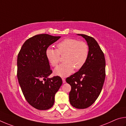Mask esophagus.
Here are the masks:
<instances>
[{
	"label": "esophagus",
	"mask_w": 126,
	"mask_h": 126,
	"mask_svg": "<svg viewBox=\"0 0 126 126\" xmlns=\"http://www.w3.org/2000/svg\"><path fill=\"white\" fill-rule=\"evenodd\" d=\"M62 80H63V83H65L66 81H65V78H62Z\"/></svg>",
	"instance_id": "esophagus-1"
}]
</instances>
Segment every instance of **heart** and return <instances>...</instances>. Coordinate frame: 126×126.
Instances as JSON below:
<instances>
[{
	"label": "heart",
	"instance_id": "b5f03b06",
	"mask_svg": "<svg viewBox=\"0 0 126 126\" xmlns=\"http://www.w3.org/2000/svg\"><path fill=\"white\" fill-rule=\"evenodd\" d=\"M57 49L48 47L46 56L52 67H56L60 61V55L64 63L55 70V72L61 76H68L75 70L82 68L86 63L89 55V47L85 41L75 39L67 38L56 45Z\"/></svg>",
	"mask_w": 126,
	"mask_h": 126
}]
</instances>
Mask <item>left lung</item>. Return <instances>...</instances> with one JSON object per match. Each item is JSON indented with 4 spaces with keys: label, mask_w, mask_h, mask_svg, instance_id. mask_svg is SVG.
Instances as JSON below:
<instances>
[{
    "label": "left lung",
    "mask_w": 126,
    "mask_h": 126,
    "mask_svg": "<svg viewBox=\"0 0 126 126\" xmlns=\"http://www.w3.org/2000/svg\"><path fill=\"white\" fill-rule=\"evenodd\" d=\"M85 38L89 47V55L85 65L66 78L71 85L69 100L74 107L84 109L95 102L102 89L106 76L105 55L93 37L79 34Z\"/></svg>",
    "instance_id": "obj_1"
}]
</instances>
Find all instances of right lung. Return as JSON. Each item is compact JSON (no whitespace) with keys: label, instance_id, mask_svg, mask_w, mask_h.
Segmentation results:
<instances>
[{"label":"right lung","instance_id":"add662e5","mask_svg":"<svg viewBox=\"0 0 126 126\" xmlns=\"http://www.w3.org/2000/svg\"><path fill=\"white\" fill-rule=\"evenodd\" d=\"M60 36L43 34L26 40L17 55V77L24 97L29 104L40 110L50 109L55 95L63 83L59 76L52 74L46 50Z\"/></svg>","mask_w":126,"mask_h":126}]
</instances>
